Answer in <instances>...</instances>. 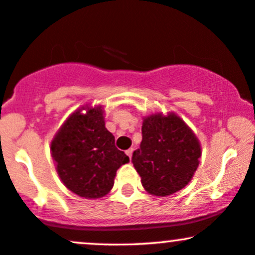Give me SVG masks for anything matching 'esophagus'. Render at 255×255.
<instances>
[{"label":"esophagus","instance_id":"1","mask_svg":"<svg viewBox=\"0 0 255 255\" xmlns=\"http://www.w3.org/2000/svg\"><path fill=\"white\" fill-rule=\"evenodd\" d=\"M132 153H133V148H128L127 150V154H128V157L130 158V159H131V157H132Z\"/></svg>","mask_w":255,"mask_h":255}]
</instances>
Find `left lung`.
<instances>
[{
  "mask_svg": "<svg viewBox=\"0 0 255 255\" xmlns=\"http://www.w3.org/2000/svg\"><path fill=\"white\" fill-rule=\"evenodd\" d=\"M202 150L198 138L175 113L143 118L142 142L132 154L142 186L153 196L182 190L197 170Z\"/></svg>",
  "mask_w": 255,
  "mask_h": 255,
  "instance_id": "8db88e82",
  "label": "left lung"
}]
</instances>
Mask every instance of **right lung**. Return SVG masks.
I'll return each mask as SVG.
<instances>
[{"mask_svg":"<svg viewBox=\"0 0 255 255\" xmlns=\"http://www.w3.org/2000/svg\"><path fill=\"white\" fill-rule=\"evenodd\" d=\"M86 110V114L82 111ZM101 106H85L69 116L51 142L56 169L68 190L84 198L105 197L128 157L114 144Z\"/></svg>","mask_w":255,"mask_h":255,"instance_id":"obj_1","label":"right lung"}]
</instances>
